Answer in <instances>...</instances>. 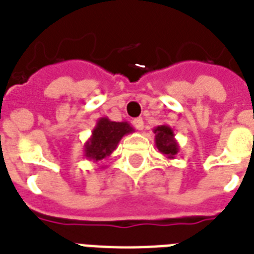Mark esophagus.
<instances>
[{"label":"esophagus","instance_id":"1","mask_svg":"<svg viewBox=\"0 0 254 254\" xmlns=\"http://www.w3.org/2000/svg\"><path fill=\"white\" fill-rule=\"evenodd\" d=\"M133 125H134V127L137 129V130H142L145 124H143V120L141 119V117H138V119L133 120Z\"/></svg>","mask_w":254,"mask_h":254}]
</instances>
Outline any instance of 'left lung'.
<instances>
[{
	"label": "left lung",
	"mask_w": 254,
	"mask_h": 254,
	"mask_svg": "<svg viewBox=\"0 0 254 254\" xmlns=\"http://www.w3.org/2000/svg\"><path fill=\"white\" fill-rule=\"evenodd\" d=\"M154 131L155 146L167 159H174L181 150L179 143L175 139L174 130L169 125H159L153 129Z\"/></svg>",
	"instance_id": "1"
}]
</instances>
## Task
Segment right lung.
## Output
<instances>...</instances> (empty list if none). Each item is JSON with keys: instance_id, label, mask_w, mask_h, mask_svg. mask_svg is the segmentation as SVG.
<instances>
[{"instance_id": "add662e5", "label": "right lung", "mask_w": 254, "mask_h": 254, "mask_svg": "<svg viewBox=\"0 0 254 254\" xmlns=\"http://www.w3.org/2000/svg\"><path fill=\"white\" fill-rule=\"evenodd\" d=\"M133 131L134 129L127 121L116 123L108 117H101L97 120L91 137L84 143V157L88 161H93L96 163L103 161L116 150L124 135ZM100 169H104V166Z\"/></svg>"}]
</instances>
